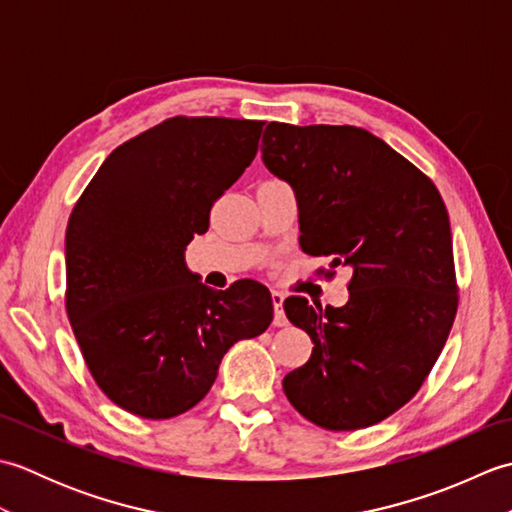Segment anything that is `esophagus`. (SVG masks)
Returning <instances> with one entry per match:
<instances>
[{"instance_id":"1","label":"esophagus","mask_w":512,"mask_h":512,"mask_svg":"<svg viewBox=\"0 0 512 512\" xmlns=\"http://www.w3.org/2000/svg\"><path fill=\"white\" fill-rule=\"evenodd\" d=\"M270 297H273V308H275L273 323L281 328V325L288 323L286 321V314H284V299L286 297H284V292H279V290H273V295H270Z\"/></svg>"}]
</instances>
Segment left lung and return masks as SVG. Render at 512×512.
<instances>
[{
  "mask_svg": "<svg viewBox=\"0 0 512 512\" xmlns=\"http://www.w3.org/2000/svg\"><path fill=\"white\" fill-rule=\"evenodd\" d=\"M262 160L295 191L303 253L352 268L343 308L284 301L314 343L284 378L286 396L323 429L372 427L413 398L451 332L447 206L420 169L361 127L270 123Z\"/></svg>",
  "mask_w": 512,
  "mask_h": 512,
  "instance_id": "left-lung-1",
  "label": "left lung"
}]
</instances>
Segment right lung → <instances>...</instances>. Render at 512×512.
<instances>
[{"label": "right lung", "mask_w": 512, "mask_h": 512, "mask_svg": "<svg viewBox=\"0 0 512 512\" xmlns=\"http://www.w3.org/2000/svg\"><path fill=\"white\" fill-rule=\"evenodd\" d=\"M264 121L176 116L105 158L65 231V310L105 396L140 418L189 411L228 347L266 332L273 299L206 288L184 262L213 202L257 154Z\"/></svg>", "instance_id": "1"}]
</instances>
